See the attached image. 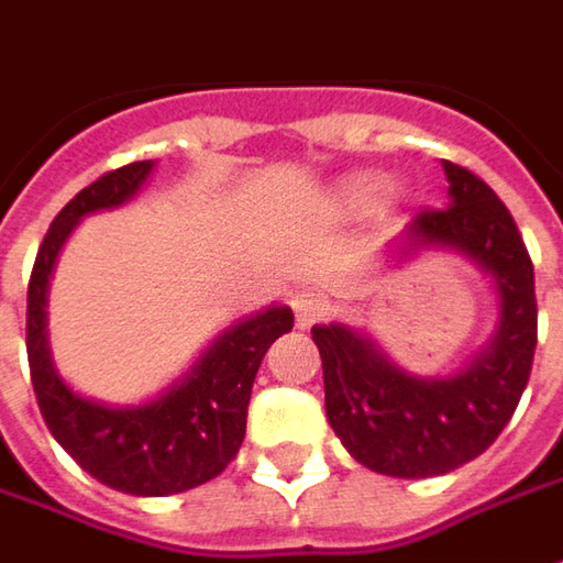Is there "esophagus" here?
<instances>
[{"label": "esophagus", "instance_id": "1", "mask_svg": "<svg viewBox=\"0 0 563 563\" xmlns=\"http://www.w3.org/2000/svg\"><path fill=\"white\" fill-rule=\"evenodd\" d=\"M292 310H295V322L301 329H308L313 322H320L325 313H329V301L325 295L317 292V289H301V292L292 295Z\"/></svg>", "mask_w": 563, "mask_h": 563}]
</instances>
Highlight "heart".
I'll list each match as a JSON object with an SVG mask.
<instances>
[{
    "label": "heart",
    "instance_id": "b5f03b06",
    "mask_svg": "<svg viewBox=\"0 0 563 563\" xmlns=\"http://www.w3.org/2000/svg\"><path fill=\"white\" fill-rule=\"evenodd\" d=\"M377 191H380V179H372V176H363V179H356V183L350 186V195H353L356 203H368V200H375Z\"/></svg>",
    "mask_w": 563,
    "mask_h": 563
}]
</instances>
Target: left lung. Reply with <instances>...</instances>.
Instances as JSON below:
<instances>
[{
    "instance_id": "left-lung-1",
    "label": "left lung",
    "mask_w": 563,
    "mask_h": 563,
    "mask_svg": "<svg viewBox=\"0 0 563 563\" xmlns=\"http://www.w3.org/2000/svg\"><path fill=\"white\" fill-rule=\"evenodd\" d=\"M442 164L451 207L415 216L405 253L448 246L482 265L500 295L494 341L457 375L418 377L341 322L310 329L322 360L325 418L341 445L372 473L396 478L445 475L494 445L528 387L537 350L533 262L512 213L485 179Z\"/></svg>"
}]
</instances>
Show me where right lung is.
I'll use <instances>...</instances> for the list:
<instances>
[{
	"mask_svg": "<svg viewBox=\"0 0 563 563\" xmlns=\"http://www.w3.org/2000/svg\"><path fill=\"white\" fill-rule=\"evenodd\" d=\"M152 167V161H133L81 188L51 222L26 286L30 377L51 435L85 473L133 497L191 490L216 478L238 457L246 435V405L255 372L271 344L292 329V310L286 305L258 310L216 338L183 384L155 402L133 408L93 402L63 384L51 363L45 335V292L54 258L81 216L131 200Z\"/></svg>",
	"mask_w": 563,
	"mask_h": 563,
	"instance_id": "add662e5",
	"label": "right lung"
}]
</instances>
